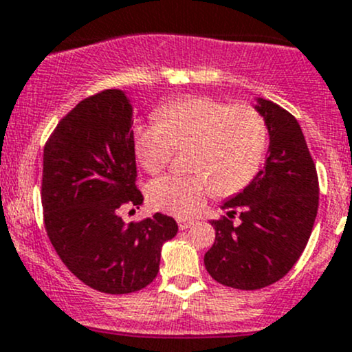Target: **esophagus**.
I'll list each match as a JSON object with an SVG mask.
<instances>
[{"instance_id":"34e87169","label":"esophagus","mask_w":352,"mask_h":352,"mask_svg":"<svg viewBox=\"0 0 352 352\" xmlns=\"http://www.w3.org/2000/svg\"><path fill=\"white\" fill-rule=\"evenodd\" d=\"M193 220L190 219H177V227H179V230H184V229H190L191 226H193Z\"/></svg>"}]
</instances>
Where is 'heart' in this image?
I'll list each match as a JSON object with an SVG mask.
<instances>
[{
  "mask_svg": "<svg viewBox=\"0 0 352 352\" xmlns=\"http://www.w3.org/2000/svg\"><path fill=\"white\" fill-rule=\"evenodd\" d=\"M157 123L137 129L133 147L139 164L157 175L173 152L191 146L188 166L193 175H166L149 184L155 210L186 217L212 193L235 195L254 179L267 147V125L254 107L229 104L210 96L168 101L154 113Z\"/></svg>",
  "mask_w": 352,
  "mask_h": 352,
  "instance_id": "obj_1",
  "label": "heart"
}]
</instances>
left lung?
<instances>
[{
    "instance_id": "8db88e82",
    "label": "left lung",
    "mask_w": 352,
    "mask_h": 352,
    "mask_svg": "<svg viewBox=\"0 0 352 352\" xmlns=\"http://www.w3.org/2000/svg\"><path fill=\"white\" fill-rule=\"evenodd\" d=\"M256 110L266 120L270 155L244 191L223 203L227 215L212 220L215 242L205 254L210 276L237 289L281 280L302 256L318 210L317 169L296 118L263 98Z\"/></svg>"
}]
</instances>
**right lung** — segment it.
Returning <instances> with one entry per match:
<instances>
[{
	"instance_id": "add662e5",
	"label": "right lung",
	"mask_w": 352,
	"mask_h": 352,
	"mask_svg": "<svg viewBox=\"0 0 352 352\" xmlns=\"http://www.w3.org/2000/svg\"><path fill=\"white\" fill-rule=\"evenodd\" d=\"M132 123L125 93L104 89L79 101L43 147L47 235L78 280L110 295L152 283L162 244L177 232L176 220L162 213L129 226L122 220L123 206L144 201Z\"/></svg>"
}]
</instances>
